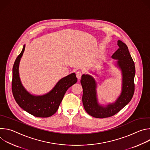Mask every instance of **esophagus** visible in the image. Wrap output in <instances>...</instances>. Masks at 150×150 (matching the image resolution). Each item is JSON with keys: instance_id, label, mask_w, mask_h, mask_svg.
<instances>
[{"instance_id": "esophagus-1", "label": "esophagus", "mask_w": 150, "mask_h": 150, "mask_svg": "<svg viewBox=\"0 0 150 150\" xmlns=\"http://www.w3.org/2000/svg\"><path fill=\"white\" fill-rule=\"evenodd\" d=\"M82 74H83V73H82V72H81V71H78V72H77L76 74V75L77 78H78V79H80V78H81V76H82Z\"/></svg>"}]
</instances>
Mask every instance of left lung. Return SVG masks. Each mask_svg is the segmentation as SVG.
<instances>
[{"instance_id":"1","label":"left lung","mask_w":150,"mask_h":150,"mask_svg":"<svg viewBox=\"0 0 150 150\" xmlns=\"http://www.w3.org/2000/svg\"><path fill=\"white\" fill-rule=\"evenodd\" d=\"M117 45L119 49L113 53L112 57L117 59V65L122 73V87L121 94L115 103L109 104L105 107L100 105L97 98V83L93 77L84 74L81 77L83 108L88 114L94 117L105 118L115 115L130 102L134 94V62L125 43L118 40Z\"/></svg>"}]
</instances>
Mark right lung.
<instances>
[{"label": "right lung", "mask_w": 150, "mask_h": 150, "mask_svg": "<svg viewBox=\"0 0 150 150\" xmlns=\"http://www.w3.org/2000/svg\"><path fill=\"white\" fill-rule=\"evenodd\" d=\"M25 50V45L16 57L12 69V91L17 104L28 113L38 117H48L54 115L67 90L77 82L75 73L60 79L54 87L42 96H34L23 87L19 75V64Z\"/></svg>", "instance_id": "1"}]
</instances>
